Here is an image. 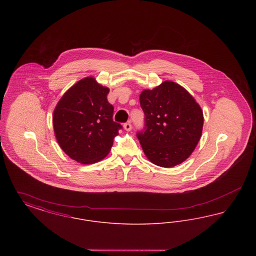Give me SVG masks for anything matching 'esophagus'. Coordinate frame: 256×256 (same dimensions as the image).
<instances>
[{
    "mask_svg": "<svg viewBox=\"0 0 256 256\" xmlns=\"http://www.w3.org/2000/svg\"><path fill=\"white\" fill-rule=\"evenodd\" d=\"M132 124L130 122H126L124 124V128L126 130V132H130V130H132Z\"/></svg>",
    "mask_w": 256,
    "mask_h": 256,
    "instance_id": "34e87169",
    "label": "esophagus"
}]
</instances>
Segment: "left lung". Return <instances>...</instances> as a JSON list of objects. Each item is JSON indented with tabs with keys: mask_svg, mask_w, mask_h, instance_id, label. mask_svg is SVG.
<instances>
[{
	"mask_svg": "<svg viewBox=\"0 0 256 256\" xmlns=\"http://www.w3.org/2000/svg\"><path fill=\"white\" fill-rule=\"evenodd\" d=\"M140 106L145 128L137 137L146 158L163 168L188 158L204 126L202 110L192 95L182 86L166 80L152 90H143Z\"/></svg>",
	"mask_w": 256,
	"mask_h": 256,
	"instance_id": "obj_1",
	"label": "left lung"
}]
</instances>
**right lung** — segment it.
Returning a JSON list of instances; mask_svg holds the SVG:
<instances>
[{"label": "right lung", "mask_w": 256, "mask_h": 256, "mask_svg": "<svg viewBox=\"0 0 256 256\" xmlns=\"http://www.w3.org/2000/svg\"><path fill=\"white\" fill-rule=\"evenodd\" d=\"M110 88L86 76L69 88L54 110L52 124L62 150L82 164L104 158L122 126L112 119Z\"/></svg>", "instance_id": "right-lung-1"}]
</instances>
